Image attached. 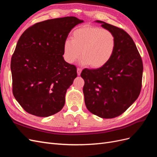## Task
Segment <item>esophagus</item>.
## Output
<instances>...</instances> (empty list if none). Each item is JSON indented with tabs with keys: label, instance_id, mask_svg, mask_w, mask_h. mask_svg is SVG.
I'll list each match as a JSON object with an SVG mask.
<instances>
[{
	"label": "esophagus",
	"instance_id": "1",
	"mask_svg": "<svg viewBox=\"0 0 157 157\" xmlns=\"http://www.w3.org/2000/svg\"><path fill=\"white\" fill-rule=\"evenodd\" d=\"M81 72H82V69L77 68V74H78V75H80V73H81Z\"/></svg>",
	"mask_w": 157,
	"mask_h": 157
}]
</instances>
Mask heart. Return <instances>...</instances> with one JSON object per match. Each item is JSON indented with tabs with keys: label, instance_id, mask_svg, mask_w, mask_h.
<instances>
[{
	"label": "heart",
	"instance_id": "1",
	"mask_svg": "<svg viewBox=\"0 0 157 157\" xmlns=\"http://www.w3.org/2000/svg\"><path fill=\"white\" fill-rule=\"evenodd\" d=\"M72 40H66L63 45V57L69 63H73L80 56V63L93 68L105 66L114 54L116 39L113 33L101 27L84 25L75 29Z\"/></svg>",
	"mask_w": 157,
	"mask_h": 157
}]
</instances>
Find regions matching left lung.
<instances>
[{
  "mask_svg": "<svg viewBox=\"0 0 157 157\" xmlns=\"http://www.w3.org/2000/svg\"><path fill=\"white\" fill-rule=\"evenodd\" d=\"M115 35L116 46L110 61L98 69H84L83 93L88 110L103 118L121 115L138 98L143 62L132 37L123 29L97 20Z\"/></svg>",
  "mask_w": 157,
  "mask_h": 157,
  "instance_id": "1",
  "label": "left lung"
}]
</instances>
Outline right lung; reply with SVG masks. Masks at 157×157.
Instances as JSON below:
<instances>
[{"mask_svg": "<svg viewBox=\"0 0 157 157\" xmlns=\"http://www.w3.org/2000/svg\"><path fill=\"white\" fill-rule=\"evenodd\" d=\"M84 21L73 16L52 19L28 28L11 59L12 92L28 113L47 117L60 111L77 67L64 60L63 45L74 27Z\"/></svg>", "mask_w": 157, "mask_h": 157, "instance_id": "obj_1", "label": "right lung"}]
</instances>
